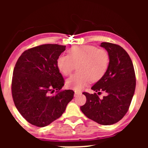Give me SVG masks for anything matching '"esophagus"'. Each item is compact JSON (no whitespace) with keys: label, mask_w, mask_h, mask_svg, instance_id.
<instances>
[{"label":"esophagus","mask_w":148,"mask_h":148,"mask_svg":"<svg viewBox=\"0 0 148 148\" xmlns=\"http://www.w3.org/2000/svg\"><path fill=\"white\" fill-rule=\"evenodd\" d=\"M81 93V91H78V90H75L74 91V95H75V96L76 95H80Z\"/></svg>","instance_id":"1"}]
</instances>
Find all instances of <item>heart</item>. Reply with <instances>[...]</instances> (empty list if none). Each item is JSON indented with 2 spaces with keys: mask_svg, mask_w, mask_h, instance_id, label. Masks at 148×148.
Instances as JSON below:
<instances>
[{
  "mask_svg": "<svg viewBox=\"0 0 148 148\" xmlns=\"http://www.w3.org/2000/svg\"><path fill=\"white\" fill-rule=\"evenodd\" d=\"M68 56L58 57V69L64 76H69L77 67L78 72L66 81L69 88L80 91L90 82L103 77L110 64L108 53L92 45L75 46L68 50Z\"/></svg>",
  "mask_w": 148,
  "mask_h": 148,
  "instance_id": "b5f03b06",
  "label": "heart"
}]
</instances>
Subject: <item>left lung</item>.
<instances>
[{
	"label": "left lung",
	"mask_w": 148,
	"mask_h": 148,
	"mask_svg": "<svg viewBox=\"0 0 148 148\" xmlns=\"http://www.w3.org/2000/svg\"><path fill=\"white\" fill-rule=\"evenodd\" d=\"M100 46L109 54V67L91 89L98 94L104 91L107 95L100 99L96 92H84L86 102L81 110L98 124L111 125L120 121L128 111L135 91L136 75L132 61L123 47L109 42H102Z\"/></svg>",
	"instance_id": "obj_1"
}]
</instances>
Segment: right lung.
Here are the masks:
<instances>
[{
  "label": "right lung",
  "mask_w": 148,
  "mask_h": 148,
  "mask_svg": "<svg viewBox=\"0 0 148 148\" xmlns=\"http://www.w3.org/2000/svg\"><path fill=\"white\" fill-rule=\"evenodd\" d=\"M66 46L42 45L25 51L13 71L12 95L18 112L28 123L47 126L59 118L74 97L72 90H61L64 79L58 69V57ZM56 90V94H50Z\"/></svg>",
  "instance_id": "add662e5"
}]
</instances>
